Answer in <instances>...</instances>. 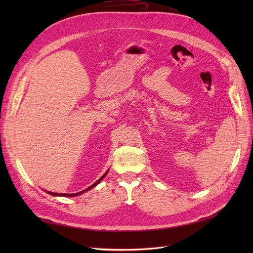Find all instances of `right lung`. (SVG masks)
<instances>
[{
  "instance_id": "add662e5",
  "label": "right lung",
  "mask_w": 253,
  "mask_h": 253,
  "mask_svg": "<svg viewBox=\"0 0 253 253\" xmlns=\"http://www.w3.org/2000/svg\"><path fill=\"white\" fill-rule=\"evenodd\" d=\"M106 174H108V172H106V173H104L102 176H101V177H100V179H98L95 183H93V185H91L90 187H88L87 189H85V190H83V191H81V192H79V193H74V194H64V193H53V192H49V191H48V194H50V195H53V196H77V195H79V194H81V193H83V192H85V191H87V190H89V189H91V188H94L95 186H97L98 185V183L99 182H100L103 178H104V176L106 175Z\"/></svg>"
}]
</instances>
